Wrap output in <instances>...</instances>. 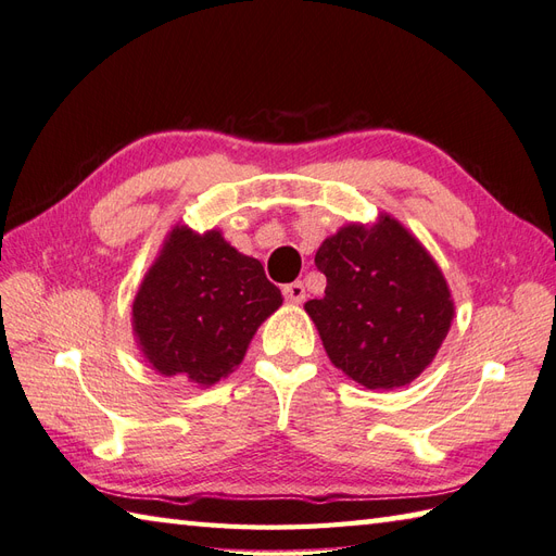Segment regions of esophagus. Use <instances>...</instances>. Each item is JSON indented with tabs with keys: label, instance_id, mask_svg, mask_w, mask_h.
Here are the masks:
<instances>
[{
	"label": "esophagus",
	"instance_id": "34e87169",
	"mask_svg": "<svg viewBox=\"0 0 556 556\" xmlns=\"http://www.w3.org/2000/svg\"><path fill=\"white\" fill-rule=\"evenodd\" d=\"M282 294H285V299L290 301V304H301V301L306 299V288H304V282H290V285H285L282 288Z\"/></svg>",
	"mask_w": 556,
	"mask_h": 556
}]
</instances>
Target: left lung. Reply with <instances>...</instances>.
Instances as JSON below:
<instances>
[{
  "mask_svg": "<svg viewBox=\"0 0 556 556\" xmlns=\"http://www.w3.org/2000/svg\"><path fill=\"white\" fill-rule=\"evenodd\" d=\"M327 276L323 299L306 301L327 357L364 390L410 384L433 362L454 317L441 266L390 213L350 223L315 252Z\"/></svg>",
  "mask_w": 556,
  "mask_h": 556,
  "instance_id": "8db88e82",
  "label": "left lung"
}]
</instances>
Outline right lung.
<instances>
[{
    "label": "right lung",
    "instance_id": "right-lung-1",
    "mask_svg": "<svg viewBox=\"0 0 556 556\" xmlns=\"http://www.w3.org/2000/svg\"><path fill=\"white\" fill-rule=\"evenodd\" d=\"M282 304L260 260L176 225L131 301V331L150 368L211 387L237 368L260 325Z\"/></svg>",
    "mask_w": 556,
    "mask_h": 556
}]
</instances>
